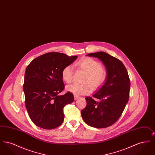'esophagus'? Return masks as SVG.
Segmentation results:
<instances>
[{
	"label": "esophagus",
	"instance_id": "esophagus-1",
	"mask_svg": "<svg viewBox=\"0 0 155 155\" xmlns=\"http://www.w3.org/2000/svg\"><path fill=\"white\" fill-rule=\"evenodd\" d=\"M79 98V96H77V95H74V100H77Z\"/></svg>",
	"mask_w": 155,
	"mask_h": 155
}]
</instances>
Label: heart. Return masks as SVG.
<instances>
[{
  "label": "heart",
  "instance_id": "obj_1",
  "mask_svg": "<svg viewBox=\"0 0 155 155\" xmlns=\"http://www.w3.org/2000/svg\"><path fill=\"white\" fill-rule=\"evenodd\" d=\"M76 65L86 72L83 80L85 83H74L67 85L66 90L68 92L75 95H87L91 92L92 87L93 88H97L103 84L106 78V73L99 62L90 58H84L79 60ZM73 67L71 65H67L61 72L63 81L70 83L73 80Z\"/></svg>",
  "mask_w": 155,
  "mask_h": 155
}]
</instances>
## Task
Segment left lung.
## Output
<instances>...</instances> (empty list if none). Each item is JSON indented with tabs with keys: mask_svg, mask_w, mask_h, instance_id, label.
Returning a JSON list of instances; mask_svg holds the SVG:
<instances>
[{
	"mask_svg": "<svg viewBox=\"0 0 155 155\" xmlns=\"http://www.w3.org/2000/svg\"><path fill=\"white\" fill-rule=\"evenodd\" d=\"M99 59L106 70V80L92 97H87V106L81 116L88 125L96 128H106L115 123L122 114L129 99L130 81L123 63L103 52L87 55ZM98 99L97 102L93 97Z\"/></svg>",
	"mask_w": 155,
	"mask_h": 155,
	"instance_id": "8db88e82",
	"label": "left lung"
}]
</instances>
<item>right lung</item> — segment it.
Here are the masks:
<instances>
[{
    "mask_svg": "<svg viewBox=\"0 0 155 155\" xmlns=\"http://www.w3.org/2000/svg\"><path fill=\"white\" fill-rule=\"evenodd\" d=\"M77 56L50 52L34 59L27 67L23 85L25 106L31 120L44 129L55 128L62 124L63 108L73 103L70 92L59 95L64 88L61 72Z\"/></svg>",
    "mask_w": 155,
    "mask_h": 155,
    "instance_id": "1",
    "label": "right lung"
}]
</instances>
